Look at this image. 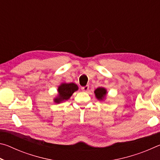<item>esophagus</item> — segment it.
Segmentation results:
<instances>
[{"label":"esophagus","mask_w":160,"mask_h":160,"mask_svg":"<svg viewBox=\"0 0 160 160\" xmlns=\"http://www.w3.org/2000/svg\"><path fill=\"white\" fill-rule=\"evenodd\" d=\"M81 89H82V90L83 92H88V90H89V85H86L85 87H82V88Z\"/></svg>","instance_id":"esophagus-1"}]
</instances>
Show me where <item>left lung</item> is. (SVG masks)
Here are the masks:
<instances>
[{
	"label": "left lung",
	"mask_w": 160,
	"mask_h": 160,
	"mask_svg": "<svg viewBox=\"0 0 160 160\" xmlns=\"http://www.w3.org/2000/svg\"><path fill=\"white\" fill-rule=\"evenodd\" d=\"M107 90L104 88H98L94 90V94H95L96 98L98 100H100V101L104 100L105 97L107 95Z\"/></svg>",
	"instance_id": "8db88e82"
}]
</instances>
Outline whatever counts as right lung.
<instances>
[{
    "label": "right lung",
    "mask_w": 160,
    "mask_h": 160,
    "mask_svg": "<svg viewBox=\"0 0 160 160\" xmlns=\"http://www.w3.org/2000/svg\"><path fill=\"white\" fill-rule=\"evenodd\" d=\"M78 90V87L75 83H61L58 88V96L54 99L56 103H61L70 99L72 94Z\"/></svg>",
    "instance_id": "add662e5"
}]
</instances>
